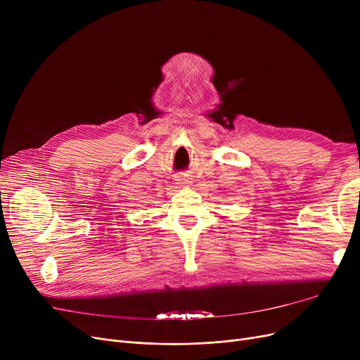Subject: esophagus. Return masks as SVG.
Masks as SVG:
<instances>
[{"instance_id": "esophagus-1", "label": "esophagus", "mask_w": 360, "mask_h": 360, "mask_svg": "<svg viewBox=\"0 0 360 360\" xmlns=\"http://www.w3.org/2000/svg\"><path fill=\"white\" fill-rule=\"evenodd\" d=\"M181 181V184H190V179H186V178H184V179H179Z\"/></svg>"}]
</instances>
